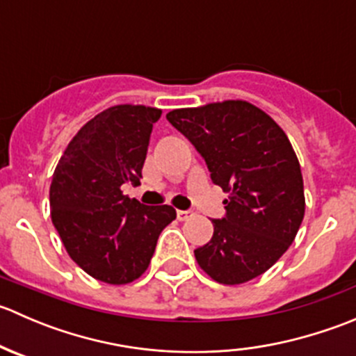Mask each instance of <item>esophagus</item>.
<instances>
[{
	"mask_svg": "<svg viewBox=\"0 0 356 356\" xmlns=\"http://www.w3.org/2000/svg\"><path fill=\"white\" fill-rule=\"evenodd\" d=\"M189 217H193L191 210H177V218L179 220H188Z\"/></svg>",
	"mask_w": 356,
	"mask_h": 356,
	"instance_id": "esophagus-1",
	"label": "esophagus"
}]
</instances>
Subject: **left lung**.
<instances>
[{
    "label": "left lung",
    "mask_w": 356,
    "mask_h": 356,
    "mask_svg": "<svg viewBox=\"0 0 356 356\" xmlns=\"http://www.w3.org/2000/svg\"><path fill=\"white\" fill-rule=\"evenodd\" d=\"M203 156L220 186L225 215L195 250L200 267L220 284H243L272 267L296 238L305 215L303 177L288 136L265 111L231 99L167 113Z\"/></svg>",
    "instance_id": "1"
}]
</instances>
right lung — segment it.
Returning <instances> with one entry per match:
<instances>
[{
    "mask_svg": "<svg viewBox=\"0 0 356 356\" xmlns=\"http://www.w3.org/2000/svg\"><path fill=\"white\" fill-rule=\"evenodd\" d=\"M161 110H103L68 143L49 188L51 220L72 260L106 284L143 275L160 232L175 218L168 204L148 207L122 195L141 184L153 124Z\"/></svg>",
    "mask_w": 356,
    "mask_h": 356,
    "instance_id": "add662e5",
    "label": "right lung"
}]
</instances>
